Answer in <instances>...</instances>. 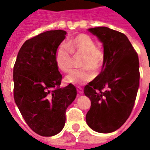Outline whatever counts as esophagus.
I'll list each match as a JSON object with an SVG mask.
<instances>
[{"label":"esophagus","instance_id":"esophagus-1","mask_svg":"<svg viewBox=\"0 0 150 150\" xmlns=\"http://www.w3.org/2000/svg\"><path fill=\"white\" fill-rule=\"evenodd\" d=\"M77 91L80 94H83V90L81 87H77Z\"/></svg>","mask_w":150,"mask_h":150}]
</instances>
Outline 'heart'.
<instances>
[{
	"mask_svg": "<svg viewBox=\"0 0 150 150\" xmlns=\"http://www.w3.org/2000/svg\"><path fill=\"white\" fill-rule=\"evenodd\" d=\"M65 44L58 46L55 54L56 65L63 73H69L74 66V57L83 56L81 62L82 69H76L67 77V82L74 85H82L92 81L101 71L105 61L102 49L96 47V42L87 34H79ZM72 54H73L71 55Z\"/></svg>",
	"mask_w": 150,
	"mask_h": 150,
	"instance_id": "obj_1",
	"label": "heart"
}]
</instances>
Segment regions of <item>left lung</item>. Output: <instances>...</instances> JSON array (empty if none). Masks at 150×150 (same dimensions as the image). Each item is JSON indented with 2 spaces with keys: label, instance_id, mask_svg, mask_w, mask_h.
<instances>
[{
  "label": "left lung",
  "instance_id": "8db88e82",
  "mask_svg": "<svg viewBox=\"0 0 150 150\" xmlns=\"http://www.w3.org/2000/svg\"><path fill=\"white\" fill-rule=\"evenodd\" d=\"M103 43L105 61L100 74L84 87L91 99L90 128L101 133L119 129L131 114L139 86L138 54L126 35L108 27L89 28Z\"/></svg>",
  "mask_w": 150,
  "mask_h": 150
}]
</instances>
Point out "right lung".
Wrapping results in <instances>:
<instances>
[{"label":"right lung","instance_id":"right-lung-1","mask_svg":"<svg viewBox=\"0 0 150 150\" xmlns=\"http://www.w3.org/2000/svg\"><path fill=\"white\" fill-rule=\"evenodd\" d=\"M67 32L51 30L25 42L14 66V98L32 131L52 136L64 127L66 110L74 100L73 84L61 88L55 54Z\"/></svg>","mask_w":150,"mask_h":150}]
</instances>
